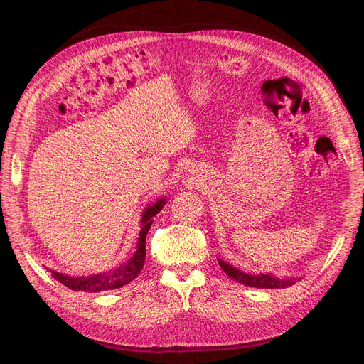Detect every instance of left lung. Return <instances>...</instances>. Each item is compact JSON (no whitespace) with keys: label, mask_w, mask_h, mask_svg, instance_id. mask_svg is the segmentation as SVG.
<instances>
[{"label":"left lung","mask_w":364,"mask_h":364,"mask_svg":"<svg viewBox=\"0 0 364 364\" xmlns=\"http://www.w3.org/2000/svg\"><path fill=\"white\" fill-rule=\"evenodd\" d=\"M220 267L223 269V272L230 277L232 279H235L237 282L247 285V287H257V289H285L290 287V285L296 284V281L299 278H285V279H279L277 277H273L270 273H261V274H249L241 272L235 267L230 266V264L218 259Z\"/></svg>","instance_id":"8db88e82"}]
</instances>
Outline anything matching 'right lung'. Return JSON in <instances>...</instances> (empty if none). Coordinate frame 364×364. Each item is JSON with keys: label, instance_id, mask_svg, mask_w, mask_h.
Instances as JSON below:
<instances>
[{"label": "right lung", "instance_id": "add662e5", "mask_svg": "<svg viewBox=\"0 0 364 364\" xmlns=\"http://www.w3.org/2000/svg\"><path fill=\"white\" fill-rule=\"evenodd\" d=\"M165 202H167V199H159L156 203H153L149 208H146V211L142 213L136 252L126 264H123V266H119L115 270L106 272V273L91 274V277H68V274H63L59 272H51L53 278L62 282L65 287H68L74 291H86V293L115 290V289L123 287V285L134 281L141 273L142 267H144L146 237H147L149 229L151 226L153 217H155L161 211Z\"/></svg>", "mask_w": 364, "mask_h": 364}]
</instances>
